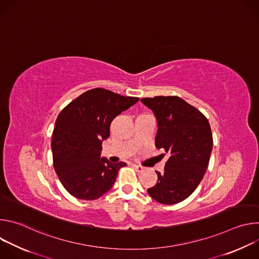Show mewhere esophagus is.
Returning <instances> with one entry per match:
<instances>
[{
  "label": "esophagus",
  "instance_id": "1",
  "mask_svg": "<svg viewBox=\"0 0 259 259\" xmlns=\"http://www.w3.org/2000/svg\"><path fill=\"white\" fill-rule=\"evenodd\" d=\"M133 167H134V169L138 172V173H141V172H143L144 171V168L143 167H141V166H138V165H133Z\"/></svg>",
  "mask_w": 259,
  "mask_h": 259
}]
</instances>
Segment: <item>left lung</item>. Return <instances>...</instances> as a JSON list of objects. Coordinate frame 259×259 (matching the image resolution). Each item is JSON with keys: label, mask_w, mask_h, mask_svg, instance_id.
<instances>
[{"label": "left lung", "mask_w": 259, "mask_h": 259, "mask_svg": "<svg viewBox=\"0 0 259 259\" xmlns=\"http://www.w3.org/2000/svg\"><path fill=\"white\" fill-rule=\"evenodd\" d=\"M158 121L157 149L170 154L156 186L147 190L157 202L177 204L198 188L207 170L213 137L207 118L178 96L142 98Z\"/></svg>", "instance_id": "left-lung-1"}]
</instances>
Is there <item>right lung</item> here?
Wrapping results in <instances>:
<instances>
[{
  "instance_id": "right-lung-1",
  "label": "right lung",
  "mask_w": 259,
  "mask_h": 259,
  "mask_svg": "<svg viewBox=\"0 0 259 259\" xmlns=\"http://www.w3.org/2000/svg\"><path fill=\"white\" fill-rule=\"evenodd\" d=\"M139 100L103 88L88 90L59 113L52 135L53 165L63 188L75 198L92 201L108 192L127 164L100 158L112 121Z\"/></svg>"
}]
</instances>
